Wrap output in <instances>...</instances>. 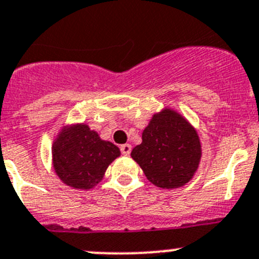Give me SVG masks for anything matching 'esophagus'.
<instances>
[{"label":"esophagus","mask_w":259,"mask_h":259,"mask_svg":"<svg viewBox=\"0 0 259 259\" xmlns=\"http://www.w3.org/2000/svg\"><path fill=\"white\" fill-rule=\"evenodd\" d=\"M120 151H121V153L124 154V156H129L130 152H132V146L130 144H122L121 147H120Z\"/></svg>","instance_id":"34e87169"}]
</instances>
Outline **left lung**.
I'll return each mask as SVG.
<instances>
[{"label":"left lung","mask_w":259,"mask_h":259,"mask_svg":"<svg viewBox=\"0 0 259 259\" xmlns=\"http://www.w3.org/2000/svg\"><path fill=\"white\" fill-rule=\"evenodd\" d=\"M132 157L152 184L178 188L187 184L199 165V138L184 117L165 110L153 116Z\"/></svg>","instance_id":"8db88e82"}]
</instances>
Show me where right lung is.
Here are the masks:
<instances>
[{
    "label": "right lung",
    "instance_id": "1",
    "mask_svg": "<svg viewBox=\"0 0 259 259\" xmlns=\"http://www.w3.org/2000/svg\"><path fill=\"white\" fill-rule=\"evenodd\" d=\"M120 149L102 141L87 125L62 132L53 144V167L65 184L76 189H91L102 180L105 171Z\"/></svg>",
    "mask_w": 259,
    "mask_h": 259
}]
</instances>
